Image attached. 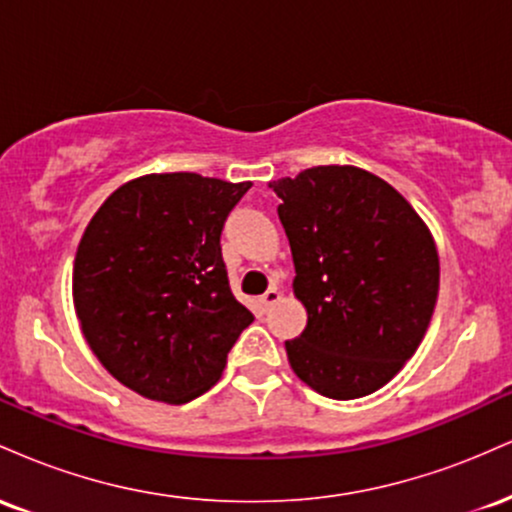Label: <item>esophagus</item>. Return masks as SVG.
I'll return each mask as SVG.
<instances>
[{
	"label": "esophagus",
	"mask_w": 512,
	"mask_h": 512,
	"mask_svg": "<svg viewBox=\"0 0 512 512\" xmlns=\"http://www.w3.org/2000/svg\"><path fill=\"white\" fill-rule=\"evenodd\" d=\"M279 298H281L279 289H276V286H272V289H269V291L264 293V296L260 298V308H262V310H269L274 303H279Z\"/></svg>",
	"instance_id": "34e87169"
}]
</instances>
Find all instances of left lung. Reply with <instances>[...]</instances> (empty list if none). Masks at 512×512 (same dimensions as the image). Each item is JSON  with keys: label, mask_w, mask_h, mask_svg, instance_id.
<instances>
[{"label": "left lung", "mask_w": 512, "mask_h": 512, "mask_svg": "<svg viewBox=\"0 0 512 512\" xmlns=\"http://www.w3.org/2000/svg\"><path fill=\"white\" fill-rule=\"evenodd\" d=\"M281 199L293 293L308 310L286 342L293 373L330 399L390 383L419 349L438 298V250L411 204L378 175L315 166L269 182Z\"/></svg>", "instance_id": "left-lung-1"}]
</instances>
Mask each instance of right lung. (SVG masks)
Masks as SVG:
<instances>
[{
    "label": "right lung",
    "instance_id": "add662e5",
    "mask_svg": "<svg viewBox=\"0 0 512 512\" xmlns=\"http://www.w3.org/2000/svg\"><path fill=\"white\" fill-rule=\"evenodd\" d=\"M252 182L144 175L103 202L74 260V308L113 378L156 402L209 390L255 315L236 301L221 255L228 214Z\"/></svg>",
    "mask_w": 512,
    "mask_h": 512
}]
</instances>
